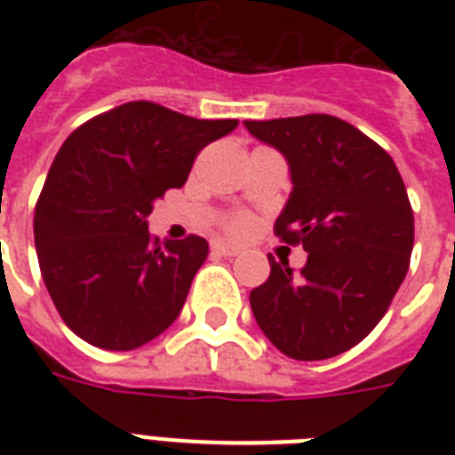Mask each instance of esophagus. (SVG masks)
I'll return each mask as SVG.
<instances>
[{"label":"esophagus","instance_id":"obj_1","mask_svg":"<svg viewBox=\"0 0 455 455\" xmlns=\"http://www.w3.org/2000/svg\"><path fill=\"white\" fill-rule=\"evenodd\" d=\"M212 252L214 255H221V257H235L238 255V248H235V245H231V243L212 241Z\"/></svg>","mask_w":455,"mask_h":455}]
</instances>
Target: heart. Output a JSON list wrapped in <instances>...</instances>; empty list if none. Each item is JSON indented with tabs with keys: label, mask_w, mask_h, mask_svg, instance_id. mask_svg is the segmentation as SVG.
Returning a JSON list of instances; mask_svg holds the SVG:
<instances>
[{
	"label": "heart",
	"mask_w": 455,
	"mask_h": 455,
	"mask_svg": "<svg viewBox=\"0 0 455 455\" xmlns=\"http://www.w3.org/2000/svg\"><path fill=\"white\" fill-rule=\"evenodd\" d=\"M245 227H248V220H245V217H234V220H231V224H228V228H231L234 234H241V231H245Z\"/></svg>",
	"instance_id": "b5f03b06"
}]
</instances>
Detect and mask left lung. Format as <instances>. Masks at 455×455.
I'll use <instances>...</instances> for the list:
<instances>
[{
    "mask_svg": "<svg viewBox=\"0 0 455 455\" xmlns=\"http://www.w3.org/2000/svg\"><path fill=\"white\" fill-rule=\"evenodd\" d=\"M243 124L285 157L292 191L274 228L307 250L299 274L269 257V278L250 292L257 325L291 359L338 356L373 331L409 271L413 210L402 174L339 117Z\"/></svg>",
    "mask_w": 455,
    "mask_h": 455,
    "instance_id": "1",
    "label": "left lung"
}]
</instances>
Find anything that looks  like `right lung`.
<instances>
[{
	"mask_svg": "<svg viewBox=\"0 0 455 455\" xmlns=\"http://www.w3.org/2000/svg\"><path fill=\"white\" fill-rule=\"evenodd\" d=\"M238 120H196L151 101L92 117L60 146L35 207L39 269L60 318L89 345L130 352L177 321L207 241L160 243L153 203Z\"/></svg>",
	"mask_w": 455,
	"mask_h": 455,
	"instance_id": "add662e5",
	"label": "right lung"
}]
</instances>
